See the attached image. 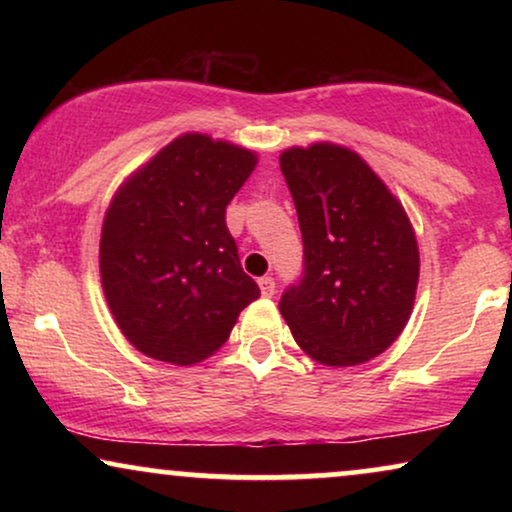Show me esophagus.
I'll return each mask as SVG.
<instances>
[{"mask_svg": "<svg viewBox=\"0 0 512 512\" xmlns=\"http://www.w3.org/2000/svg\"><path fill=\"white\" fill-rule=\"evenodd\" d=\"M258 286H261V293L265 298H272L275 296V279H272L270 275H265L258 279Z\"/></svg>", "mask_w": 512, "mask_h": 512, "instance_id": "34e87169", "label": "esophagus"}]
</instances>
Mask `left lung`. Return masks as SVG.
I'll return each mask as SVG.
<instances>
[{
    "label": "left lung",
    "instance_id": "obj_1",
    "mask_svg": "<svg viewBox=\"0 0 512 512\" xmlns=\"http://www.w3.org/2000/svg\"><path fill=\"white\" fill-rule=\"evenodd\" d=\"M303 233V277L279 300L298 347L359 366L408 324L419 282L415 230L359 153L319 142L279 156Z\"/></svg>",
    "mask_w": 512,
    "mask_h": 512
}]
</instances>
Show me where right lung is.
I'll return each instance as SVG.
<instances>
[{"mask_svg": "<svg viewBox=\"0 0 512 512\" xmlns=\"http://www.w3.org/2000/svg\"><path fill=\"white\" fill-rule=\"evenodd\" d=\"M258 163L242 146L186 132L132 172L104 214V298L132 347L193 366L261 296L242 270L226 207Z\"/></svg>", "mask_w": 512, "mask_h": 512, "instance_id": "1", "label": "right lung"}]
</instances>
